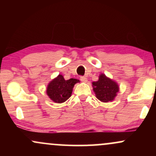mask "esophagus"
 Listing matches in <instances>:
<instances>
[{
    "mask_svg": "<svg viewBox=\"0 0 156 156\" xmlns=\"http://www.w3.org/2000/svg\"><path fill=\"white\" fill-rule=\"evenodd\" d=\"M80 80H81L82 82H84V83H87V78H86L85 76H80Z\"/></svg>",
    "mask_w": 156,
    "mask_h": 156,
    "instance_id": "1",
    "label": "esophagus"
}]
</instances>
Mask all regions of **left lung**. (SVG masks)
Listing matches in <instances>:
<instances>
[{
	"label": "left lung",
	"instance_id": "8db88e82",
	"mask_svg": "<svg viewBox=\"0 0 156 156\" xmlns=\"http://www.w3.org/2000/svg\"><path fill=\"white\" fill-rule=\"evenodd\" d=\"M93 91L95 93L96 98L103 103H108L114 101L119 92V86L114 80L101 74L98 81L92 82Z\"/></svg>",
	"mask_w": 156,
	"mask_h": 156
}]
</instances>
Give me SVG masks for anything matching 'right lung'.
<instances>
[{"instance_id": "1", "label": "right lung", "mask_w": 156, "mask_h": 156, "mask_svg": "<svg viewBox=\"0 0 156 156\" xmlns=\"http://www.w3.org/2000/svg\"><path fill=\"white\" fill-rule=\"evenodd\" d=\"M78 82H80L79 80L76 78L65 80L63 76L58 75L48 83L46 93L55 103H64L69 99L72 94L74 85Z\"/></svg>"}]
</instances>
